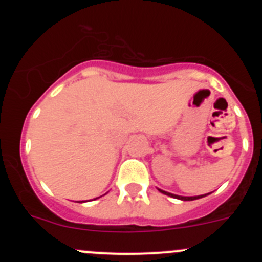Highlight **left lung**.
<instances>
[{
    "instance_id": "left-lung-1",
    "label": "left lung",
    "mask_w": 262,
    "mask_h": 262,
    "mask_svg": "<svg viewBox=\"0 0 262 262\" xmlns=\"http://www.w3.org/2000/svg\"><path fill=\"white\" fill-rule=\"evenodd\" d=\"M158 190H160V189H158ZM160 191L162 192V194L168 195V196H172V198H175V199H180V200H196V199H200V198H203V196H207V195H208V194H205V195H198V196H180V195L171 194V192L163 191V190H160Z\"/></svg>"
}]
</instances>
